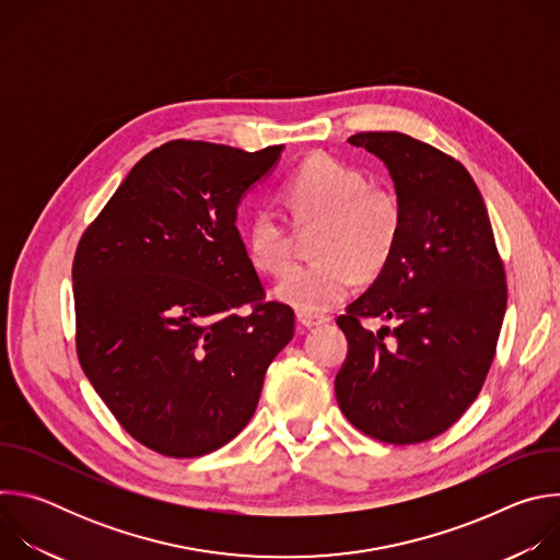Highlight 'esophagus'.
<instances>
[{
  "instance_id": "obj_1",
  "label": "esophagus",
  "mask_w": 560,
  "mask_h": 560,
  "mask_svg": "<svg viewBox=\"0 0 560 560\" xmlns=\"http://www.w3.org/2000/svg\"><path fill=\"white\" fill-rule=\"evenodd\" d=\"M330 322V316H318V314H307V312H296V324L305 330H312V328H318Z\"/></svg>"
}]
</instances>
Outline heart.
Masks as SVG:
<instances>
[{
	"instance_id": "b5f03b06",
	"label": "heart",
	"mask_w": 560,
	"mask_h": 560,
	"mask_svg": "<svg viewBox=\"0 0 560 560\" xmlns=\"http://www.w3.org/2000/svg\"><path fill=\"white\" fill-rule=\"evenodd\" d=\"M292 219L303 225L324 221L314 264L292 268L275 296L296 312L322 314L339 305L359 283L376 277L389 261L401 208L392 192L368 186L357 168L328 154L303 162L283 186ZM250 264L270 277H281L292 264V232L275 210H257L246 230Z\"/></svg>"
}]
</instances>
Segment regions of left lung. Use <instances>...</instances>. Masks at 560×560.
<instances>
[{
    "mask_svg": "<svg viewBox=\"0 0 560 560\" xmlns=\"http://www.w3.org/2000/svg\"><path fill=\"white\" fill-rule=\"evenodd\" d=\"M348 141L385 164L401 232L387 266L337 318L348 339L337 401L376 441H430L486 383L508 305L503 261L486 201L456 159L404 132ZM363 317L393 328L372 334Z\"/></svg>",
    "mask_w": 560,
    "mask_h": 560,
    "instance_id": "8db88e82",
    "label": "left lung"
}]
</instances>
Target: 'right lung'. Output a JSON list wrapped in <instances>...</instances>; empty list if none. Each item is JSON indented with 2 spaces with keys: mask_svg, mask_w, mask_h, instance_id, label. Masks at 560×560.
Segmentation results:
<instances>
[{
  "mask_svg": "<svg viewBox=\"0 0 560 560\" xmlns=\"http://www.w3.org/2000/svg\"><path fill=\"white\" fill-rule=\"evenodd\" d=\"M281 150L159 145L77 246L79 363L121 428L164 456H203L242 432L294 335L292 307L261 301L236 230L238 203Z\"/></svg>",
  "mask_w": 560,
  "mask_h": 560,
  "instance_id": "1",
  "label": "right lung"
}]
</instances>
